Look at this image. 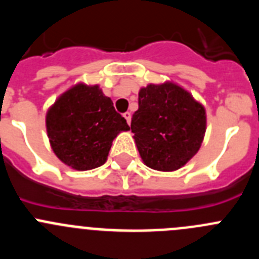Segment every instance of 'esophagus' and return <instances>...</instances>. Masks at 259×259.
<instances>
[{
    "label": "esophagus",
    "instance_id": "obj_1",
    "mask_svg": "<svg viewBox=\"0 0 259 259\" xmlns=\"http://www.w3.org/2000/svg\"><path fill=\"white\" fill-rule=\"evenodd\" d=\"M123 117H124V119L127 120L128 124L131 123V113H130V111H125V113L123 114Z\"/></svg>",
    "mask_w": 259,
    "mask_h": 259
}]
</instances>
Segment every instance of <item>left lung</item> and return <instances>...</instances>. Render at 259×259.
<instances>
[{"label": "left lung", "instance_id": "left-lung-1", "mask_svg": "<svg viewBox=\"0 0 259 259\" xmlns=\"http://www.w3.org/2000/svg\"><path fill=\"white\" fill-rule=\"evenodd\" d=\"M205 110L175 83L149 84L139 92L131 130L148 167L176 170L198 153L205 134Z\"/></svg>", "mask_w": 259, "mask_h": 259}]
</instances>
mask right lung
Instances as JSON below:
<instances>
[{
	"mask_svg": "<svg viewBox=\"0 0 259 259\" xmlns=\"http://www.w3.org/2000/svg\"><path fill=\"white\" fill-rule=\"evenodd\" d=\"M50 144L61 162L78 170L100 167L111 142L130 125L99 86L79 83L61 95L46 115Z\"/></svg>",
	"mask_w": 259,
	"mask_h": 259,
	"instance_id": "add662e5",
	"label": "right lung"
}]
</instances>
